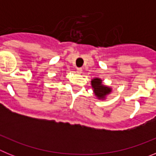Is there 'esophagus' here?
I'll list each match as a JSON object with an SVG mask.
<instances>
[{
    "label": "esophagus",
    "instance_id": "obj_1",
    "mask_svg": "<svg viewBox=\"0 0 156 156\" xmlns=\"http://www.w3.org/2000/svg\"><path fill=\"white\" fill-rule=\"evenodd\" d=\"M82 71H83V69L81 68H77L76 72L78 73H82Z\"/></svg>",
    "mask_w": 156,
    "mask_h": 156
}]
</instances>
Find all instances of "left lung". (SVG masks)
<instances>
[{"label":"left lung","mask_w":156,"mask_h":156,"mask_svg":"<svg viewBox=\"0 0 156 156\" xmlns=\"http://www.w3.org/2000/svg\"><path fill=\"white\" fill-rule=\"evenodd\" d=\"M91 84L94 91L98 98H103L106 94H108L111 92V89L101 84V80L98 78L94 79L91 81Z\"/></svg>","instance_id":"left-lung-1"}]
</instances>
